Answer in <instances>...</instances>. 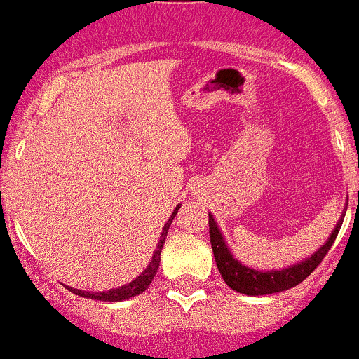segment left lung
<instances>
[{
	"label": "left lung",
	"instance_id": "obj_1",
	"mask_svg": "<svg viewBox=\"0 0 359 359\" xmlns=\"http://www.w3.org/2000/svg\"><path fill=\"white\" fill-rule=\"evenodd\" d=\"M342 219L339 220V224L335 226L334 233L330 234L327 243L318 250L314 255H311L309 259L302 260L300 264L288 267V269L281 271H267V273H260V271L250 269V267L243 266L241 262H238L231 252L227 250L226 241H224L222 234H220L219 227H217L213 217L208 213V227H210V243H212L213 257H215L217 267H219V273L222 274L224 281L229 285L233 290L245 293V295H267V293H276L288 290V288L297 287L299 283H302L314 269L321 264V260L325 259V255L328 253V250L334 245L337 234H339L340 226L344 222Z\"/></svg>",
	"mask_w": 359,
	"mask_h": 359
}]
</instances>
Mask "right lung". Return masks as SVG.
Returning a JSON list of instances; mask_svg holds the SVG:
<instances>
[{"mask_svg": "<svg viewBox=\"0 0 359 359\" xmlns=\"http://www.w3.org/2000/svg\"><path fill=\"white\" fill-rule=\"evenodd\" d=\"M179 208H180V206H177V208L173 210L172 217H170L168 222H166L165 227H163L161 238H159V243H158L156 252H154V255H153V260H151L149 266L146 267V271H144V273L140 274L137 280H133L132 283L125 285V287L112 288V290H107V292H83V290H78V288H72V287H67V290H71L72 293H76V295H79V297H86V299H95V300H104V302H119V300H126V299H130V297H135V295H139V293H142L147 287H149L151 281H153V278L156 276L158 267H159V260H161V257H159V255H161L163 245H165V238H166V234H168L170 224H172L173 217L177 215Z\"/></svg>", "mask_w": 359, "mask_h": 359, "instance_id": "1", "label": "right lung"}]
</instances>
